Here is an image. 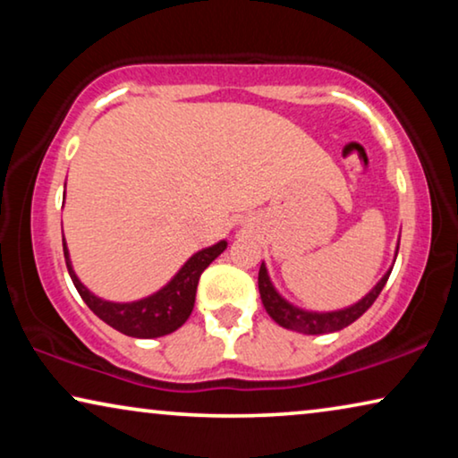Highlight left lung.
I'll return each instance as SVG.
<instances>
[{
  "instance_id": "obj_1",
  "label": "left lung",
  "mask_w": 458,
  "mask_h": 458,
  "mask_svg": "<svg viewBox=\"0 0 458 458\" xmlns=\"http://www.w3.org/2000/svg\"><path fill=\"white\" fill-rule=\"evenodd\" d=\"M398 256V246L396 252H394V262H396ZM394 267V265H392ZM392 267L387 268L384 277H381L377 284L373 285V290L365 293L359 302L346 306V309H337V310H306L300 309V306L292 304L290 300H285L281 293L277 292V287L273 285L271 275H268V268L265 262L260 265L259 271V292H260V300L265 310L268 312V317L273 318L275 323L281 325V327L290 329V331H298V334H306V335H321V334H334V331H340L344 327H348L350 323H354L360 315H365L377 296L384 290L387 277H390Z\"/></svg>"
}]
</instances>
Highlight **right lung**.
<instances>
[{
  "instance_id": "1",
  "label": "right lung",
  "mask_w": 458,
  "mask_h": 458,
  "mask_svg": "<svg viewBox=\"0 0 458 458\" xmlns=\"http://www.w3.org/2000/svg\"><path fill=\"white\" fill-rule=\"evenodd\" d=\"M62 248H64L68 275H71L79 296L93 310V315H98L104 323H108L110 327H114L124 335L152 340V337L173 334V331H177L190 318L193 304H196L199 275L204 273V268L216 256H221L227 250V242L221 240L208 248L198 250L173 275L168 284L162 285L158 292L149 293L146 298L133 300V302H112V300L96 296L89 287L83 285V281L77 277V273H74L71 252H68L64 237H62Z\"/></svg>"
}]
</instances>
